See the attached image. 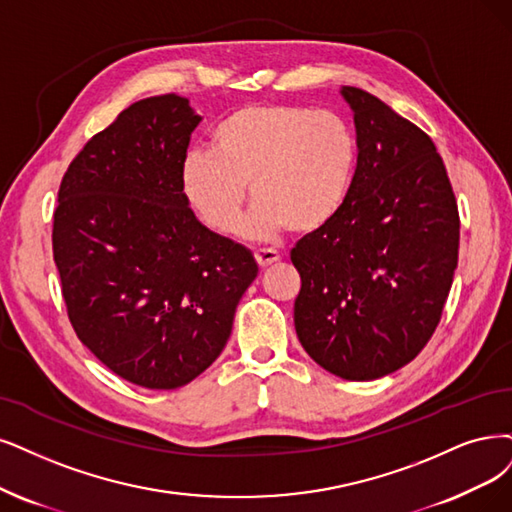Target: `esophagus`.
I'll return each instance as SVG.
<instances>
[{"label": "esophagus", "mask_w": 512, "mask_h": 512, "mask_svg": "<svg viewBox=\"0 0 512 512\" xmlns=\"http://www.w3.org/2000/svg\"><path fill=\"white\" fill-rule=\"evenodd\" d=\"M255 261H257V266L261 270H266V268L274 266L276 261H280V255L276 251H270V249H257L255 251Z\"/></svg>", "instance_id": "esophagus-1"}]
</instances>
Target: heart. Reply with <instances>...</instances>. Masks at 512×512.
Segmentation results:
<instances>
[{"label": "heart", "instance_id": "1", "mask_svg": "<svg viewBox=\"0 0 512 512\" xmlns=\"http://www.w3.org/2000/svg\"><path fill=\"white\" fill-rule=\"evenodd\" d=\"M211 147L181 162V189L204 225L230 232L246 198V238L291 230L314 234L344 211L358 168L352 124L335 111L304 105H244L215 126Z\"/></svg>", "mask_w": 512, "mask_h": 512}]
</instances>
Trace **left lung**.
Returning a JSON list of instances; mask_svg holds the SVG:
<instances>
[{"label":"left lung","mask_w":512,"mask_h":512,"mask_svg":"<svg viewBox=\"0 0 512 512\" xmlns=\"http://www.w3.org/2000/svg\"><path fill=\"white\" fill-rule=\"evenodd\" d=\"M358 141L352 194L291 251L301 346L329 373L371 382L437 329L458 266L460 217L437 147L373 94L342 86Z\"/></svg>","instance_id":"obj_1"}]
</instances>
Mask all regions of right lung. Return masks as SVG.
<instances>
[{"mask_svg":"<svg viewBox=\"0 0 512 512\" xmlns=\"http://www.w3.org/2000/svg\"><path fill=\"white\" fill-rule=\"evenodd\" d=\"M202 118L177 94L143 99L69 164L52 251L80 342L126 382L189 384L230 339L259 268L253 253L202 225L181 162Z\"/></svg>","mask_w":512,"mask_h":512,"instance_id":"1","label":"right lung"}]
</instances>
